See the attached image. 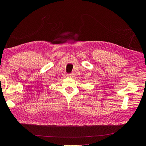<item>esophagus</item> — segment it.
<instances>
[{"mask_svg": "<svg viewBox=\"0 0 146 146\" xmlns=\"http://www.w3.org/2000/svg\"><path fill=\"white\" fill-rule=\"evenodd\" d=\"M67 75L68 77H71V78H72V77H73L74 76V74L73 73H71V74H68V75Z\"/></svg>", "mask_w": 146, "mask_h": 146, "instance_id": "esophagus-1", "label": "esophagus"}]
</instances>
